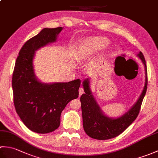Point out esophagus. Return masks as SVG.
<instances>
[{
    "mask_svg": "<svg viewBox=\"0 0 158 158\" xmlns=\"http://www.w3.org/2000/svg\"><path fill=\"white\" fill-rule=\"evenodd\" d=\"M83 93H84V90H83V88L81 87V88L79 89V96H81Z\"/></svg>",
    "mask_w": 158,
    "mask_h": 158,
    "instance_id": "obj_1",
    "label": "esophagus"
}]
</instances>
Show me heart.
<instances>
[{"mask_svg": "<svg viewBox=\"0 0 158 158\" xmlns=\"http://www.w3.org/2000/svg\"><path fill=\"white\" fill-rule=\"evenodd\" d=\"M108 41L103 38L90 39L87 43L83 51L85 53H92L102 50L106 46Z\"/></svg>", "mask_w": 158, "mask_h": 158, "instance_id": "b5f03b06", "label": "heart"}]
</instances>
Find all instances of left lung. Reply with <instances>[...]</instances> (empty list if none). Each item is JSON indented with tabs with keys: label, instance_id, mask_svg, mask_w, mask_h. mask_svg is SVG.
Wrapping results in <instances>:
<instances>
[{
	"label": "left lung",
	"instance_id": "8db88e82",
	"mask_svg": "<svg viewBox=\"0 0 158 158\" xmlns=\"http://www.w3.org/2000/svg\"><path fill=\"white\" fill-rule=\"evenodd\" d=\"M139 58L145 66V83L139 98L131 109L117 118H111L105 115L94 98L89 88V79H86L83 82L85 94L81 96L83 126L85 133L92 139L107 140L115 138L122 134L128 127L137 116L147 88V71L145 57L143 53H138Z\"/></svg>",
	"mask_w": 158,
	"mask_h": 158
}]
</instances>
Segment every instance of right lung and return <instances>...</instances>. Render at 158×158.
<instances>
[{
    "label": "right lung",
    "mask_w": 158,
    "mask_h": 158,
    "mask_svg": "<svg viewBox=\"0 0 158 158\" xmlns=\"http://www.w3.org/2000/svg\"><path fill=\"white\" fill-rule=\"evenodd\" d=\"M62 28H43L26 41L13 70L12 88L16 112L24 125L36 133L46 134L58 128L62 111L70 100L79 96L80 79L44 83L39 81L34 71L35 52L56 41Z\"/></svg>",
    "instance_id": "obj_1"
}]
</instances>
